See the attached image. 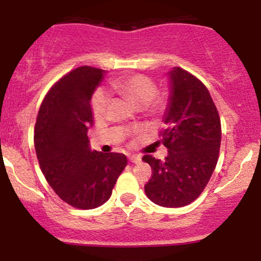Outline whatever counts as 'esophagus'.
Wrapping results in <instances>:
<instances>
[{"instance_id": "34e87169", "label": "esophagus", "mask_w": 261, "mask_h": 261, "mask_svg": "<svg viewBox=\"0 0 261 261\" xmlns=\"http://www.w3.org/2000/svg\"><path fill=\"white\" fill-rule=\"evenodd\" d=\"M128 161L133 162V163H140L141 155L140 154H130L128 155Z\"/></svg>"}]
</instances>
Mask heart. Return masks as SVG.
<instances>
[{
  "label": "heart",
  "mask_w": 261,
  "mask_h": 261,
  "mask_svg": "<svg viewBox=\"0 0 261 261\" xmlns=\"http://www.w3.org/2000/svg\"><path fill=\"white\" fill-rule=\"evenodd\" d=\"M112 88L116 93L124 97L128 103H131L137 109L148 110L154 114L161 112L164 107L163 98L155 95L157 87L149 77L143 74H133V76L122 77L113 81L110 83ZM91 106L93 114L97 118H100L107 113L109 107V97L104 92L97 91L93 94Z\"/></svg>",
  "instance_id": "heart-1"
}]
</instances>
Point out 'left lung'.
Instances as JSON below:
<instances>
[{
    "label": "left lung",
    "instance_id": "left-lung-1",
    "mask_svg": "<svg viewBox=\"0 0 261 261\" xmlns=\"http://www.w3.org/2000/svg\"><path fill=\"white\" fill-rule=\"evenodd\" d=\"M170 94L161 133L166 160L142 157L152 168L146 195L163 207H182L196 200L211 178L221 146V120L205 85L180 67L168 72Z\"/></svg>",
    "mask_w": 261,
    "mask_h": 261
}]
</instances>
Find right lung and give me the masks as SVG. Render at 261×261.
<instances>
[{"instance_id":"right-lung-1","label":"right lung","mask_w":261,"mask_h":261,"mask_svg":"<svg viewBox=\"0 0 261 261\" xmlns=\"http://www.w3.org/2000/svg\"><path fill=\"white\" fill-rule=\"evenodd\" d=\"M106 71L82 66L65 74L45 95L34 130L41 172L60 199L91 210L108 201L127 164L122 153L92 151L91 99Z\"/></svg>"}]
</instances>
